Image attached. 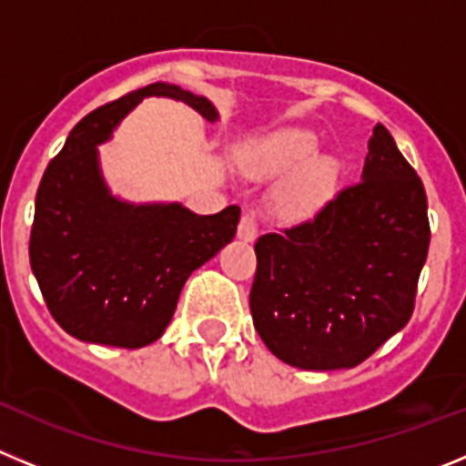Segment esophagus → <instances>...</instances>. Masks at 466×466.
<instances>
[{
  "instance_id": "1",
  "label": "esophagus",
  "mask_w": 466,
  "mask_h": 466,
  "mask_svg": "<svg viewBox=\"0 0 466 466\" xmlns=\"http://www.w3.org/2000/svg\"><path fill=\"white\" fill-rule=\"evenodd\" d=\"M257 230H258L257 214H254V212L242 214L240 224H238V238H240V240H245V242H252L254 238H257Z\"/></svg>"
}]
</instances>
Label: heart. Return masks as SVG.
<instances>
[{
  "label": "heart",
  "instance_id": "b5f03b06",
  "mask_svg": "<svg viewBox=\"0 0 466 466\" xmlns=\"http://www.w3.org/2000/svg\"><path fill=\"white\" fill-rule=\"evenodd\" d=\"M317 147L306 133H284L242 151L240 163L254 177L291 172L275 193V205L287 219L310 217L331 196L336 167L331 160H312Z\"/></svg>",
  "mask_w": 466,
  "mask_h": 466
}]
</instances>
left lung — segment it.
I'll return each instance as SVG.
<instances>
[{
	"label": "left lung",
	"mask_w": 466,
	"mask_h": 466,
	"mask_svg": "<svg viewBox=\"0 0 466 466\" xmlns=\"http://www.w3.org/2000/svg\"><path fill=\"white\" fill-rule=\"evenodd\" d=\"M422 179L378 123L361 179L257 240L254 327L284 364L352 369L409 324L430 249Z\"/></svg>",
	"instance_id": "1"
}]
</instances>
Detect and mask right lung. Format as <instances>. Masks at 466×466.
<instances>
[{"label": "right lung", "mask_w": 466, "mask_h": 466, "mask_svg": "<svg viewBox=\"0 0 466 466\" xmlns=\"http://www.w3.org/2000/svg\"><path fill=\"white\" fill-rule=\"evenodd\" d=\"M167 95L208 121L205 97L151 84L90 111L48 163L35 200L30 266L48 312L86 343L144 348L163 336L184 282L233 240L240 208L193 214L182 205H126L106 193L95 144L142 97Z\"/></svg>", "instance_id": "1"}]
</instances>
